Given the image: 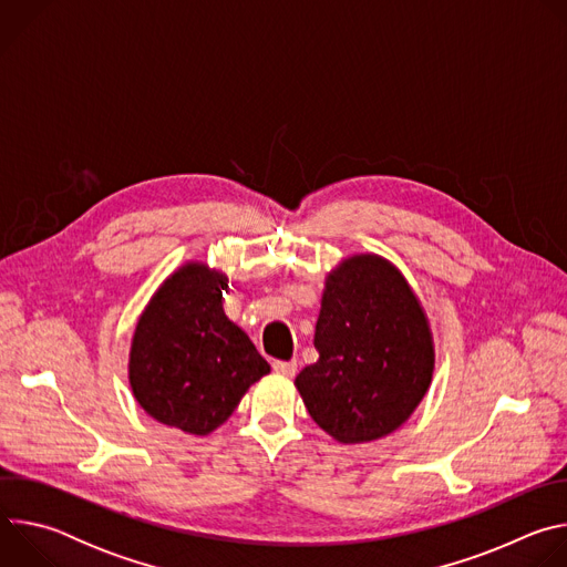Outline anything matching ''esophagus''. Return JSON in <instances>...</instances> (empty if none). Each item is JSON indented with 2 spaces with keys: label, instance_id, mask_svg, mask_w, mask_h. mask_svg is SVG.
Instances as JSON below:
<instances>
[{
  "label": "esophagus",
  "instance_id": "34e87169",
  "mask_svg": "<svg viewBox=\"0 0 567 567\" xmlns=\"http://www.w3.org/2000/svg\"><path fill=\"white\" fill-rule=\"evenodd\" d=\"M274 370L282 377H293L298 372V363L296 361H274Z\"/></svg>",
  "mask_w": 567,
  "mask_h": 567
}]
</instances>
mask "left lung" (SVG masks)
<instances>
[{
  "mask_svg": "<svg viewBox=\"0 0 567 567\" xmlns=\"http://www.w3.org/2000/svg\"><path fill=\"white\" fill-rule=\"evenodd\" d=\"M318 361L296 388L311 420L341 444L394 433L415 413L435 370L429 316L385 258H343L326 278L316 320Z\"/></svg>",
  "mask_w": 567,
  "mask_h": 567,
  "instance_id": "1",
  "label": "left lung"
}]
</instances>
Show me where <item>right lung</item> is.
<instances>
[{
	"mask_svg": "<svg viewBox=\"0 0 567 567\" xmlns=\"http://www.w3.org/2000/svg\"><path fill=\"white\" fill-rule=\"evenodd\" d=\"M226 274L190 260L154 291L134 328L127 377L138 406L188 435L221 426L271 372L247 332L224 313Z\"/></svg>",
	"mask_w": 567,
	"mask_h": 567,
	"instance_id": "obj_1",
	"label": "right lung"
}]
</instances>
